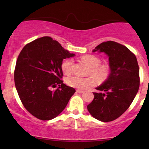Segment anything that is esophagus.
I'll return each mask as SVG.
<instances>
[{
	"instance_id": "34e87169",
	"label": "esophagus",
	"mask_w": 149,
	"mask_h": 149,
	"mask_svg": "<svg viewBox=\"0 0 149 149\" xmlns=\"http://www.w3.org/2000/svg\"><path fill=\"white\" fill-rule=\"evenodd\" d=\"M76 92H78V93H80V94L83 93V90H76Z\"/></svg>"
}]
</instances>
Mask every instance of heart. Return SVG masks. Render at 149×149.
Returning a JSON list of instances; mask_svg holds the SVG:
<instances>
[{
    "mask_svg": "<svg viewBox=\"0 0 149 149\" xmlns=\"http://www.w3.org/2000/svg\"><path fill=\"white\" fill-rule=\"evenodd\" d=\"M80 59L89 67L87 74L90 75V76L85 78L76 76L69 77L66 80V83L69 86L78 90H85L95 85L96 80L98 82H103L107 79L110 73V68L108 64H100V58L93 54H86L82 56ZM72 66L73 61L71 59H65L61 62V69L64 73L69 74L72 69Z\"/></svg>",
    "mask_w": 149,
    "mask_h": 149,
    "instance_id": "obj_1",
    "label": "heart"
}]
</instances>
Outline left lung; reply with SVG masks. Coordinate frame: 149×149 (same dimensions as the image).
<instances>
[{
  "label": "left lung",
  "instance_id": "obj_1",
  "mask_svg": "<svg viewBox=\"0 0 149 149\" xmlns=\"http://www.w3.org/2000/svg\"><path fill=\"white\" fill-rule=\"evenodd\" d=\"M109 56L111 73L109 78L93 92L94 100L88 110L102 122L117 119L127 111L139 88V69L136 56L127 47L114 41L102 42L93 52Z\"/></svg>",
  "mask_w": 149,
  "mask_h": 149
}]
</instances>
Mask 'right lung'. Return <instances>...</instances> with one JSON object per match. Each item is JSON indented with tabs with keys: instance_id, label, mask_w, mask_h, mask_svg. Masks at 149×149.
<instances>
[{
	"instance_id": "right-lung-1",
	"label": "right lung",
	"mask_w": 149,
	"mask_h": 149,
	"mask_svg": "<svg viewBox=\"0 0 149 149\" xmlns=\"http://www.w3.org/2000/svg\"><path fill=\"white\" fill-rule=\"evenodd\" d=\"M51 37L44 36L26 44L19 54L14 78L24 108L42 120L61 113L76 90L63 83V59L74 56ZM59 86L56 91L51 89Z\"/></svg>"
}]
</instances>
